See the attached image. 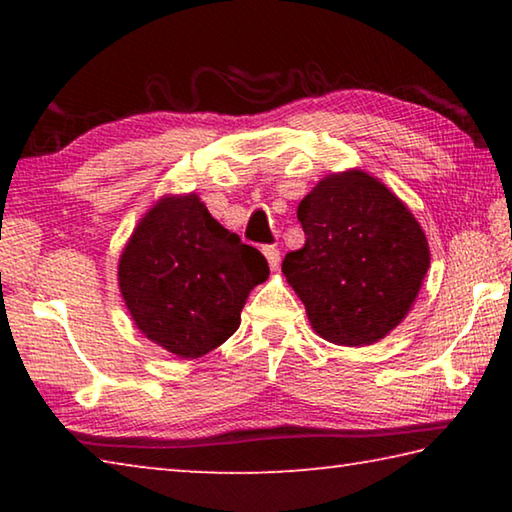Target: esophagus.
Returning <instances> with one entry per match:
<instances>
[{
  "instance_id": "34e87169",
  "label": "esophagus",
  "mask_w": 512,
  "mask_h": 512,
  "mask_svg": "<svg viewBox=\"0 0 512 512\" xmlns=\"http://www.w3.org/2000/svg\"><path fill=\"white\" fill-rule=\"evenodd\" d=\"M262 253L268 259V266H271L273 271H277V268H280V250H277L275 246H264Z\"/></svg>"
}]
</instances>
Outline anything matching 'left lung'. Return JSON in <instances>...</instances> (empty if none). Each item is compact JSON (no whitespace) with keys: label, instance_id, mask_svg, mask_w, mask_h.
Returning a JSON list of instances; mask_svg holds the SVG:
<instances>
[{"label":"left lung","instance_id":"8db88e82","mask_svg":"<svg viewBox=\"0 0 512 512\" xmlns=\"http://www.w3.org/2000/svg\"><path fill=\"white\" fill-rule=\"evenodd\" d=\"M305 246L282 273L318 336L372 345L402 323L429 268L427 237L400 198L361 169L329 173L298 205Z\"/></svg>","mask_w":512,"mask_h":512}]
</instances>
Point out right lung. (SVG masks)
Here are the masks:
<instances>
[{
    "label": "right lung",
    "instance_id": "add662e5",
    "mask_svg": "<svg viewBox=\"0 0 512 512\" xmlns=\"http://www.w3.org/2000/svg\"><path fill=\"white\" fill-rule=\"evenodd\" d=\"M266 277L264 255L225 230L196 194L160 198L119 257V291L137 329L180 359L228 341Z\"/></svg>",
    "mask_w": 512,
    "mask_h": 512
}]
</instances>
